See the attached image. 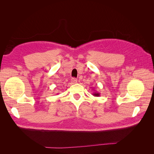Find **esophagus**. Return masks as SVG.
<instances>
[{
	"label": "esophagus",
	"instance_id": "obj_1",
	"mask_svg": "<svg viewBox=\"0 0 154 154\" xmlns=\"http://www.w3.org/2000/svg\"><path fill=\"white\" fill-rule=\"evenodd\" d=\"M71 82L72 83H73V84H74V83H77L78 80H77V79H76L75 78H72L71 79Z\"/></svg>",
	"mask_w": 154,
	"mask_h": 154
}]
</instances>
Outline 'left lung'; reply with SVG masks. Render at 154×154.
<instances>
[{
    "label": "left lung",
    "mask_w": 154,
    "mask_h": 154,
    "mask_svg": "<svg viewBox=\"0 0 154 154\" xmlns=\"http://www.w3.org/2000/svg\"><path fill=\"white\" fill-rule=\"evenodd\" d=\"M92 95L94 96H100V93L97 92H94V93H92Z\"/></svg>",
    "instance_id": "8db88e82"
}]
</instances>
